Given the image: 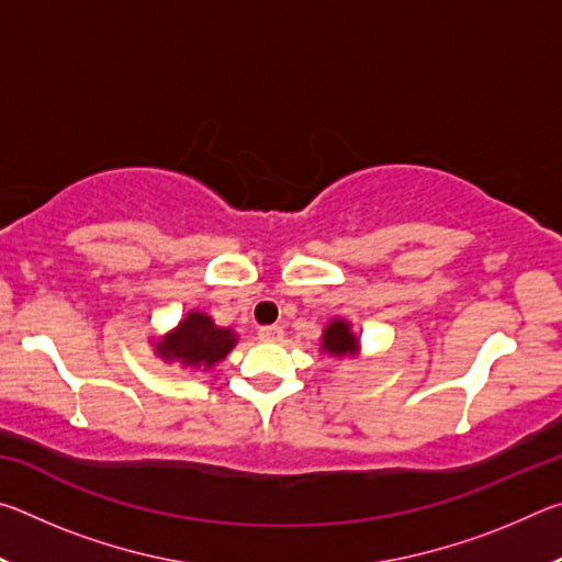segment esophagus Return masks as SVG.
Segmentation results:
<instances>
[{"label":"esophagus","mask_w":562,"mask_h":562,"mask_svg":"<svg viewBox=\"0 0 562 562\" xmlns=\"http://www.w3.org/2000/svg\"><path fill=\"white\" fill-rule=\"evenodd\" d=\"M258 335H260L262 341H280L284 331H282V327H278V325H268V327H260Z\"/></svg>","instance_id":"obj_1"}]
</instances>
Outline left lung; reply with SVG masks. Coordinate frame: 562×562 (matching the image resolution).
I'll return each mask as SVG.
<instances>
[{
    "mask_svg": "<svg viewBox=\"0 0 562 562\" xmlns=\"http://www.w3.org/2000/svg\"><path fill=\"white\" fill-rule=\"evenodd\" d=\"M322 349L329 351V355H335V357L355 355L357 339L349 331L347 322H341V319L331 322V325L325 329V337H322Z\"/></svg>",
    "mask_w": 562,
    "mask_h": 562,
    "instance_id": "obj_1",
    "label": "left lung"
}]
</instances>
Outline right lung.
<instances>
[{
	"label": "right lung",
	"instance_id": "1",
	"mask_svg": "<svg viewBox=\"0 0 562 562\" xmlns=\"http://www.w3.org/2000/svg\"><path fill=\"white\" fill-rule=\"evenodd\" d=\"M233 345L235 335L231 329L215 327L213 319L201 312H190L173 335L158 341V355L164 359H180L186 367L211 369L215 361L227 357Z\"/></svg>",
	"mask_w": 562,
	"mask_h": 562
}]
</instances>
